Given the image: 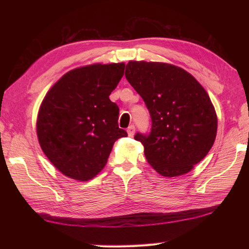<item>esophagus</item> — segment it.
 Here are the masks:
<instances>
[{"label": "esophagus", "instance_id": "obj_1", "mask_svg": "<svg viewBox=\"0 0 249 249\" xmlns=\"http://www.w3.org/2000/svg\"><path fill=\"white\" fill-rule=\"evenodd\" d=\"M135 131H136V127L134 125H130L129 127L127 128V134H128L129 137H133L134 134H135Z\"/></svg>", "mask_w": 249, "mask_h": 249}]
</instances>
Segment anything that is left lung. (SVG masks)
<instances>
[{
	"label": "left lung",
	"instance_id": "left-lung-1",
	"mask_svg": "<svg viewBox=\"0 0 249 249\" xmlns=\"http://www.w3.org/2000/svg\"><path fill=\"white\" fill-rule=\"evenodd\" d=\"M125 77L151 116L149 133H137L150 165L163 177L189 172L213 146L217 116L196 79L166 63L129 62Z\"/></svg>",
	"mask_w": 249,
	"mask_h": 249
}]
</instances>
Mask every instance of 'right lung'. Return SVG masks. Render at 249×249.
<instances>
[{
	"label": "right lung",
	"mask_w": 249,
	"mask_h": 249,
	"mask_svg": "<svg viewBox=\"0 0 249 249\" xmlns=\"http://www.w3.org/2000/svg\"><path fill=\"white\" fill-rule=\"evenodd\" d=\"M124 63L68 71L41 103L37 136L46 156L66 177L88 181L107 163L119 128V107L109 99L124 75Z\"/></svg>",
	"instance_id": "add662e5"
}]
</instances>
